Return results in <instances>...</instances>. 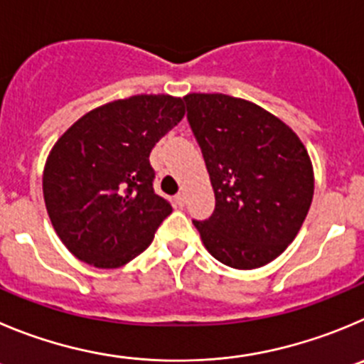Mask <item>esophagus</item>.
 <instances>
[{
    "instance_id": "obj_1",
    "label": "esophagus",
    "mask_w": 364,
    "mask_h": 364,
    "mask_svg": "<svg viewBox=\"0 0 364 364\" xmlns=\"http://www.w3.org/2000/svg\"><path fill=\"white\" fill-rule=\"evenodd\" d=\"M174 201L178 203L179 206H183V205H185V201H186V196H185V192H178V193H176Z\"/></svg>"
}]
</instances>
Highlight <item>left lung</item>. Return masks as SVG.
Listing matches in <instances>:
<instances>
[{
  "label": "left lung",
  "mask_w": 364,
  "mask_h": 364,
  "mask_svg": "<svg viewBox=\"0 0 364 364\" xmlns=\"http://www.w3.org/2000/svg\"><path fill=\"white\" fill-rule=\"evenodd\" d=\"M192 129L215 193V210L192 220L219 262L255 269L294 240L314 193L307 151L266 109L223 93L185 98Z\"/></svg>",
  "instance_id": "obj_1"
}]
</instances>
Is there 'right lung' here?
Instances as JSON below:
<instances>
[{"mask_svg":"<svg viewBox=\"0 0 364 364\" xmlns=\"http://www.w3.org/2000/svg\"><path fill=\"white\" fill-rule=\"evenodd\" d=\"M185 117L181 98L136 95L75 122L50 152L43 193L64 246L113 269L151 246L172 206L154 192L152 147Z\"/></svg>","mask_w":364,"mask_h":364,"instance_id":"right-lung-1","label":"right lung"}]
</instances>
